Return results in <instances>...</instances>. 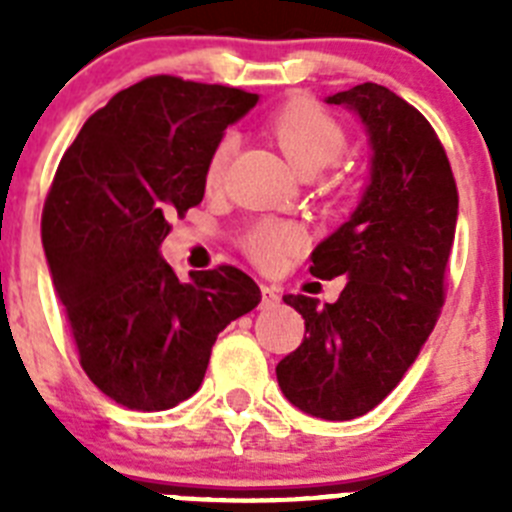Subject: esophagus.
<instances>
[{"label":"esophagus","instance_id":"obj_1","mask_svg":"<svg viewBox=\"0 0 512 512\" xmlns=\"http://www.w3.org/2000/svg\"><path fill=\"white\" fill-rule=\"evenodd\" d=\"M279 302V292L269 284H261V307H274Z\"/></svg>","mask_w":512,"mask_h":512}]
</instances>
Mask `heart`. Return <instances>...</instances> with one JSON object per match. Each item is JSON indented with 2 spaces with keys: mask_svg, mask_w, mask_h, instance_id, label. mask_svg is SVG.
Instances as JSON below:
<instances>
[{
  "mask_svg": "<svg viewBox=\"0 0 512 512\" xmlns=\"http://www.w3.org/2000/svg\"><path fill=\"white\" fill-rule=\"evenodd\" d=\"M269 133L279 143L287 161L302 176H315L328 169L346 146V133L341 122L325 112L312 99H292L269 117ZM233 153V135H223L207 158V184H217L223 176L228 158ZM302 235L297 225L282 220H264L248 230L246 246L248 256L261 266H274L300 246Z\"/></svg>",
  "mask_w": 512,
  "mask_h": 512,
  "instance_id": "b5f03b06",
  "label": "heart"
}]
</instances>
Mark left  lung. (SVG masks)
Masks as SVG:
<instances>
[{
	"mask_svg": "<svg viewBox=\"0 0 512 512\" xmlns=\"http://www.w3.org/2000/svg\"><path fill=\"white\" fill-rule=\"evenodd\" d=\"M359 117L369 179L346 223L312 251L310 274L346 277L336 302L284 295L305 318L277 382L312 418L351 420L395 390L431 336L459 194L441 140L413 104L379 84L325 97Z\"/></svg>",
	"mask_w": 512,
	"mask_h": 512,
	"instance_id": "left-lung-1",
	"label": "left lung"
}]
</instances>
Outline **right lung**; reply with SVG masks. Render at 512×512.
<instances>
[{
  "label": "right lung",
  "mask_w": 512,
  "mask_h": 512,
  "mask_svg": "<svg viewBox=\"0 0 512 512\" xmlns=\"http://www.w3.org/2000/svg\"><path fill=\"white\" fill-rule=\"evenodd\" d=\"M259 94L151 76L94 112L63 153L43 248L79 359L128 410H169L200 390L217 333L261 302L235 266L189 271L161 256L166 217L200 205L207 158Z\"/></svg>",
  "instance_id": "add662e5"
}]
</instances>
